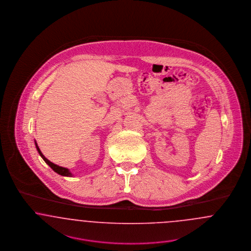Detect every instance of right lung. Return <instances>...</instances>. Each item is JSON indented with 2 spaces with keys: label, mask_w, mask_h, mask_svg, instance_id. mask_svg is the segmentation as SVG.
<instances>
[{
  "label": "right lung",
  "mask_w": 251,
  "mask_h": 251,
  "mask_svg": "<svg viewBox=\"0 0 251 251\" xmlns=\"http://www.w3.org/2000/svg\"><path fill=\"white\" fill-rule=\"evenodd\" d=\"M35 145H36V147H37V150H38V152H39V154L40 155V157L44 159V161L53 169V171L55 172V173H57L58 175H61V176H73L74 175H72V173L71 171L69 170V169H67V168H64V167H61V166H58V165H56V164H54L53 162H51L49 159H47V158L44 157V155L41 153V151L40 150V148H39V146L37 145V143L35 142Z\"/></svg>",
  "instance_id": "obj_1"
}]
</instances>
